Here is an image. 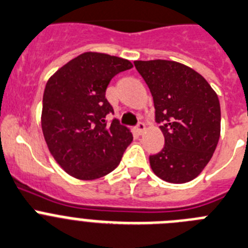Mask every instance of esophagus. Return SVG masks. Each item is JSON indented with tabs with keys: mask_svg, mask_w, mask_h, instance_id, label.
Returning <instances> with one entry per match:
<instances>
[{
	"mask_svg": "<svg viewBox=\"0 0 248 248\" xmlns=\"http://www.w3.org/2000/svg\"><path fill=\"white\" fill-rule=\"evenodd\" d=\"M144 129H146V124L143 122H138L137 126H136V131H137L138 135H142L144 132Z\"/></svg>",
	"mask_w": 248,
	"mask_h": 248,
	"instance_id": "34e87169",
	"label": "esophagus"
}]
</instances>
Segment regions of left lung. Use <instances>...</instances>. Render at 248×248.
Segmentation results:
<instances>
[{
  "label": "left lung",
  "mask_w": 248,
  "mask_h": 248,
  "mask_svg": "<svg viewBox=\"0 0 248 248\" xmlns=\"http://www.w3.org/2000/svg\"><path fill=\"white\" fill-rule=\"evenodd\" d=\"M137 71L153 96L164 147L149 155L157 177L174 184L196 178L220 138L221 111L215 91L195 70L171 60H137Z\"/></svg>",
  "instance_id": "8db88e82"
}]
</instances>
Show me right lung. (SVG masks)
Listing matches in <instances>:
<instances>
[{
    "label": "right lung",
    "mask_w": 248,
    "mask_h": 248,
    "mask_svg": "<svg viewBox=\"0 0 248 248\" xmlns=\"http://www.w3.org/2000/svg\"><path fill=\"white\" fill-rule=\"evenodd\" d=\"M129 60L88 52L62 66L46 82L42 129L49 151L71 177L93 180L121 162L132 133L106 116L113 108L105 97L111 79L132 68Z\"/></svg>",
    "instance_id": "add662e5"
}]
</instances>
